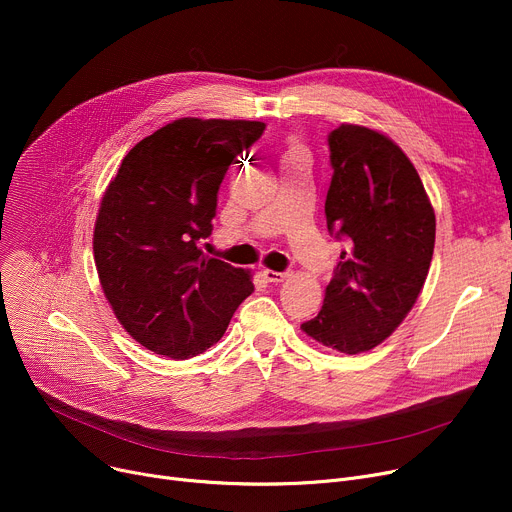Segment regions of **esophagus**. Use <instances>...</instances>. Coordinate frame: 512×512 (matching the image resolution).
<instances>
[{
	"label": "esophagus",
	"instance_id": "esophagus-1",
	"mask_svg": "<svg viewBox=\"0 0 512 512\" xmlns=\"http://www.w3.org/2000/svg\"><path fill=\"white\" fill-rule=\"evenodd\" d=\"M263 278H265L267 282L278 284V282H284V280L288 278V274H286V272H274V270H263Z\"/></svg>",
	"mask_w": 512,
	"mask_h": 512
}]
</instances>
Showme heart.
Masks as SVG:
<instances>
[{"label": "heart", "mask_w": 512, "mask_h": 512, "mask_svg": "<svg viewBox=\"0 0 512 512\" xmlns=\"http://www.w3.org/2000/svg\"><path fill=\"white\" fill-rule=\"evenodd\" d=\"M299 151H301L299 147H292V149H290V153H299ZM290 153H288V155H290Z\"/></svg>", "instance_id": "heart-1"}]
</instances>
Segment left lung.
<instances>
[{
  "label": "left lung",
  "mask_w": 512,
  "mask_h": 512,
  "mask_svg": "<svg viewBox=\"0 0 512 512\" xmlns=\"http://www.w3.org/2000/svg\"><path fill=\"white\" fill-rule=\"evenodd\" d=\"M332 182L326 222L346 242L324 307L301 326L346 355L386 340L415 305L436 242V215L423 182L384 134L342 124L328 134Z\"/></svg>",
  "instance_id": "8db88e82"
}]
</instances>
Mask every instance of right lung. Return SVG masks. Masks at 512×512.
I'll use <instances>...</instances> for the list:
<instances>
[{
    "label": "right lung",
    "instance_id": "add662e5",
    "mask_svg": "<svg viewBox=\"0 0 512 512\" xmlns=\"http://www.w3.org/2000/svg\"><path fill=\"white\" fill-rule=\"evenodd\" d=\"M263 130L249 120H176L134 145L107 186L93 234L97 274L124 330L155 355L207 351L255 290L245 270L199 245L230 164Z\"/></svg>",
    "mask_w": 512,
    "mask_h": 512
}]
</instances>
